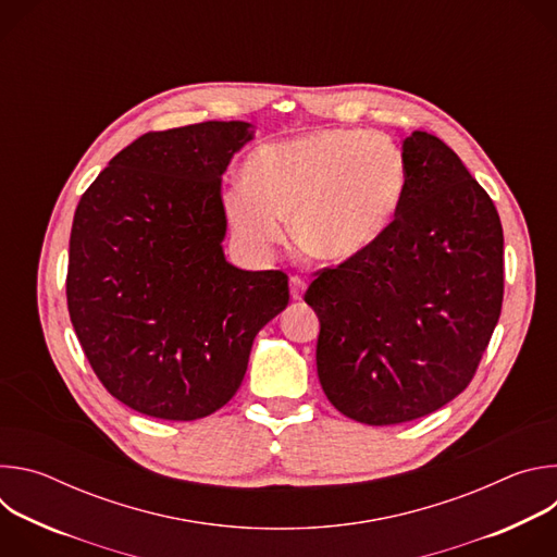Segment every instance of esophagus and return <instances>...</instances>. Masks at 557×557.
<instances>
[{"mask_svg": "<svg viewBox=\"0 0 557 557\" xmlns=\"http://www.w3.org/2000/svg\"><path fill=\"white\" fill-rule=\"evenodd\" d=\"M288 284H290V297L297 301V299H301L304 297V290H306V282L301 280V277H290L288 280Z\"/></svg>", "mask_w": 557, "mask_h": 557, "instance_id": "obj_1", "label": "esophagus"}]
</instances>
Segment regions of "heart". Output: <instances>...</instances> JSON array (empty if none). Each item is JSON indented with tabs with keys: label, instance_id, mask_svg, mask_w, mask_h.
<instances>
[{
	"label": "heart",
	"instance_id": "heart-1",
	"mask_svg": "<svg viewBox=\"0 0 557 557\" xmlns=\"http://www.w3.org/2000/svg\"><path fill=\"white\" fill-rule=\"evenodd\" d=\"M245 185L224 194L235 235L256 253L284 237L310 260L344 264L372 249L399 213L408 168L404 153L363 129L320 127L258 147Z\"/></svg>",
	"mask_w": 557,
	"mask_h": 557
}]
</instances>
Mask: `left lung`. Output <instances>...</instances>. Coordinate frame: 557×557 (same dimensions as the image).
Returning a JSON list of instances; mask_svg holds the SVG:
<instances>
[{
    "label": "left lung",
    "instance_id": "8db88e82",
    "mask_svg": "<svg viewBox=\"0 0 557 557\" xmlns=\"http://www.w3.org/2000/svg\"><path fill=\"white\" fill-rule=\"evenodd\" d=\"M404 161L408 189L392 226L304 295L320 317L317 374L329 401L366 425L449 404L503 308V226L487 191L428 132L404 140Z\"/></svg>",
    "mask_w": 557,
    "mask_h": 557
}]
</instances>
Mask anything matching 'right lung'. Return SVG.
I'll list each match as a JSON object with an SVG mask.
<instances>
[{"mask_svg":"<svg viewBox=\"0 0 557 557\" xmlns=\"http://www.w3.org/2000/svg\"><path fill=\"white\" fill-rule=\"evenodd\" d=\"M245 121L149 132L78 200L67 310L106 389L165 421L213 414L240 387L256 335L288 304L282 271L226 262L222 174Z\"/></svg>","mask_w":557,"mask_h":557,"instance_id":"right-lung-1","label":"right lung"}]
</instances>
